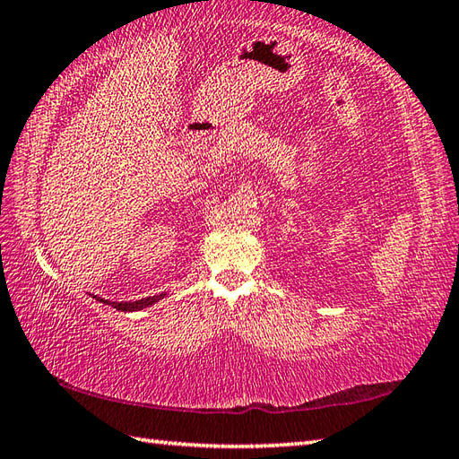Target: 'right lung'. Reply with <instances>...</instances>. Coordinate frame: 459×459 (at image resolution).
<instances>
[{
  "mask_svg": "<svg viewBox=\"0 0 459 459\" xmlns=\"http://www.w3.org/2000/svg\"><path fill=\"white\" fill-rule=\"evenodd\" d=\"M161 298H163V294L153 296V298L135 299V301H110V299H100V301H102V304H108V306L116 307V309H120V311H138V309H143V307L155 304V301L161 299Z\"/></svg>",
  "mask_w": 459,
  "mask_h": 459,
  "instance_id": "1",
  "label": "right lung"
}]
</instances>
